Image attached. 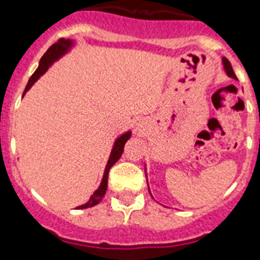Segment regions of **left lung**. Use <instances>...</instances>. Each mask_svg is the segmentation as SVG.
I'll list each match as a JSON object with an SVG mask.
<instances>
[{"label": "left lung", "instance_id": "1", "mask_svg": "<svg viewBox=\"0 0 260 260\" xmlns=\"http://www.w3.org/2000/svg\"><path fill=\"white\" fill-rule=\"evenodd\" d=\"M223 65H224V71L225 73L230 76V77H233V79H236L235 73H234L233 71V67H231V64H230V61L227 60V58H223Z\"/></svg>", "mask_w": 260, "mask_h": 260}]
</instances>
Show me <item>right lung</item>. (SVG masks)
<instances>
[{
	"label": "right lung",
	"instance_id": "right-lung-1",
	"mask_svg": "<svg viewBox=\"0 0 260 260\" xmlns=\"http://www.w3.org/2000/svg\"><path fill=\"white\" fill-rule=\"evenodd\" d=\"M72 45H73V42H72L71 40L60 39L57 42H54L49 49L46 50V53L44 54L41 60H40V65H39V68H37V71H36L35 73L31 75L30 79H29V82H27L26 88H25L24 90V94L26 93L27 90H29V88L35 84V81L39 80L40 76L45 73L46 69L49 68L50 65H52V62L56 61L58 57L62 56V54H64ZM129 137H131V132H126V134L121 135V136L115 141V145H113V148H112L108 163H107V167H105V172H104V176H103V180H101L100 187L93 192V195L90 196L89 200H88V203L82 204V206H80L79 208H89V207L96 206V204L100 203L101 199L104 198L105 192H107V187H108L109 170H111V167L113 166V164H115L120 157H121L124 151V145H125V143L128 141Z\"/></svg>",
	"mask_w": 260,
	"mask_h": 260
}]
</instances>
